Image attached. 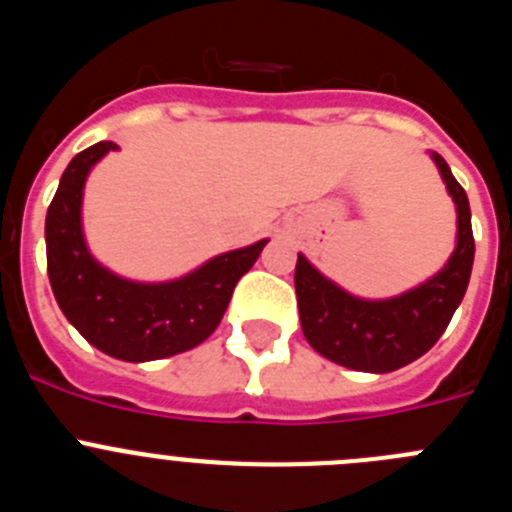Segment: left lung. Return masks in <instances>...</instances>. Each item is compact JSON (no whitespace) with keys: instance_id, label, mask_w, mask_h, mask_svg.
<instances>
[{"instance_id":"left-lung-1","label":"left lung","mask_w":512,"mask_h":512,"mask_svg":"<svg viewBox=\"0 0 512 512\" xmlns=\"http://www.w3.org/2000/svg\"><path fill=\"white\" fill-rule=\"evenodd\" d=\"M456 205V248L438 274L387 300H364L320 274L297 253L295 289L307 343L320 356L356 369L387 374L433 348L464 300L474 264L472 212L467 192L443 156L431 153Z\"/></svg>"}]
</instances>
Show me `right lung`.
Instances as JSON below:
<instances>
[{
	"instance_id": "add662e5",
	"label": "right lung",
	"mask_w": 512,
	"mask_h": 512,
	"mask_svg": "<svg viewBox=\"0 0 512 512\" xmlns=\"http://www.w3.org/2000/svg\"><path fill=\"white\" fill-rule=\"evenodd\" d=\"M117 143L99 140L66 166L45 215L48 279L58 307L102 354L120 361H156L200 346L220 325L238 279L256 264L269 238L220 253L169 282L125 279L92 256L81 225L89 171Z\"/></svg>"
}]
</instances>
